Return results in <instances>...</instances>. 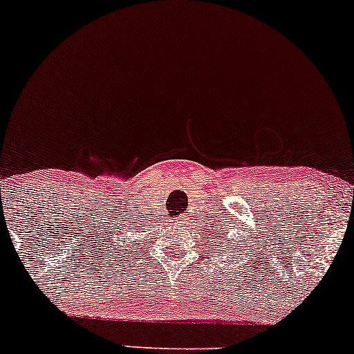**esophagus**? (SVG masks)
<instances>
[{"mask_svg": "<svg viewBox=\"0 0 354 354\" xmlns=\"http://www.w3.org/2000/svg\"><path fill=\"white\" fill-rule=\"evenodd\" d=\"M176 224H178V225H184V224H187V217H178V219L176 221Z\"/></svg>", "mask_w": 354, "mask_h": 354, "instance_id": "34e87169", "label": "esophagus"}]
</instances>
